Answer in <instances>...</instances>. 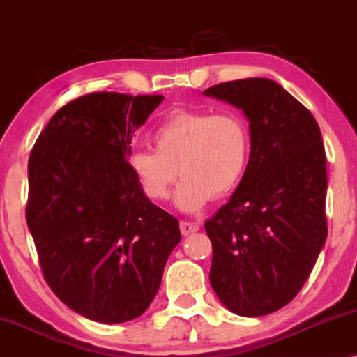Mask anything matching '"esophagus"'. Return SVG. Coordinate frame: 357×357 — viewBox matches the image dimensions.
<instances>
[{"label": "esophagus", "mask_w": 357, "mask_h": 357, "mask_svg": "<svg viewBox=\"0 0 357 357\" xmlns=\"http://www.w3.org/2000/svg\"><path fill=\"white\" fill-rule=\"evenodd\" d=\"M198 229H199V224L197 222H190V221L180 222V232H182L183 236H190V234L197 232Z\"/></svg>", "instance_id": "obj_1"}]
</instances>
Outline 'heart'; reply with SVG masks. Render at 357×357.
<instances>
[{
	"instance_id": "1",
	"label": "heart",
	"mask_w": 357,
	"mask_h": 357,
	"mask_svg": "<svg viewBox=\"0 0 357 357\" xmlns=\"http://www.w3.org/2000/svg\"><path fill=\"white\" fill-rule=\"evenodd\" d=\"M154 151L138 149L130 169L151 202H165L177 178L174 203L185 213H197L209 199L222 198L241 183L250 158V135L242 119L232 114L211 115L177 110L153 133Z\"/></svg>"
}]
</instances>
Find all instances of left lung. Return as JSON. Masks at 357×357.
I'll return each instance as SVG.
<instances>
[{"instance_id":"left-lung-1","label":"left lung","mask_w":357,"mask_h":357,"mask_svg":"<svg viewBox=\"0 0 357 357\" xmlns=\"http://www.w3.org/2000/svg\"><path fill=\"white\" fill-rule=\"evenodd\" d=\"M203 94L241 109L250 130L245 174L204 222L213 243L209 282L234 314H271L302 289L328 234L319 123L266 77L222 82Z\"/></svg>"}]
</instances>
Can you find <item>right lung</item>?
<instances>
[{
    "label": "right lung",
    "instance_id": "add662e5",
    "mask_svg": "<svg viewBox=\"0 0 357 357\" xmlns=\"http://www.w3.org/2000/svg\"><path fill=\"white\" fill-rule=\"evenodd\" d=\"M162 96L92 92L63 105L29 158L27 226L45 281L100 324L143 315L180 242L178 219L130 169L131 141Z\"/></svg>",
    "mask_w": 357,
    "mask_h": 357
}]
</instances>
